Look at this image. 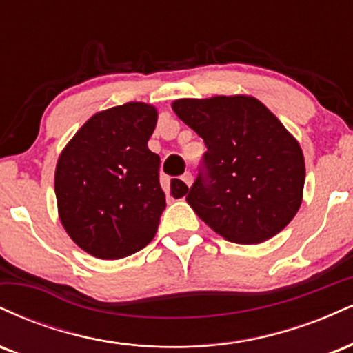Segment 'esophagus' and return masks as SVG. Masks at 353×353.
Instances as JSON below:
<instances>
[{
    "label": "esophagus",
    "mask_w": 353,
    "mask_h": 353,
    "mask_svg": "<svg viewBox=\"0 0 353 353\" xmlns=\"http://www.w3.org/2000/svg\"><path fill=\"white\" fill-rule=\"evenodd\" d=\"M181 179L184 181V184L188 185V188H190V184H192V174H190V172H184V176H182Z\"/></svg>",
    "instance_id": "obj_1"
}]
</instances>
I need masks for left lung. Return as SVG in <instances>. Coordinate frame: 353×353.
<instances>
[{
	"mask_svg": "<svg viewBox=\"0 0 353 353\" xmlns=\"http://www.w3.org/2000/svg\"><path fill=\"white\" fill-rule=\"evenodd\" d=\"M172 109L208 148L185 197L194 212L236 244L281 232L302 204L305 163L297 139L252 96L177 99Z\"/></svg>",
	"mask_w": 353,
	"mask_h": 353,
	"instance_id": "8db88e82",
	"label": "left lung"
}]
</instances>
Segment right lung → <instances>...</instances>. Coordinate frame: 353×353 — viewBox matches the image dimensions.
Segmentation results:
<instances>
[{
    "instance_id": "obj_1",
    "label": "right lung",
    "mask_w": 353,
    "mask_h": 353,
    "mask_svg": "<svg viewBox=\"0 0 353 353\" xmlns=\"http://www.w3.org/2000/svg\"><path fill=\"white\" fill-rule=\"evenodd\" d=\"M157 123L151 104L125 103L96 112L61 152L54 192L63 228L84 252L123 259L144 249L165 209L157 154L148 141ZM179 197L182 181L171 184Z\"/></svg>"
}]
</instances>
